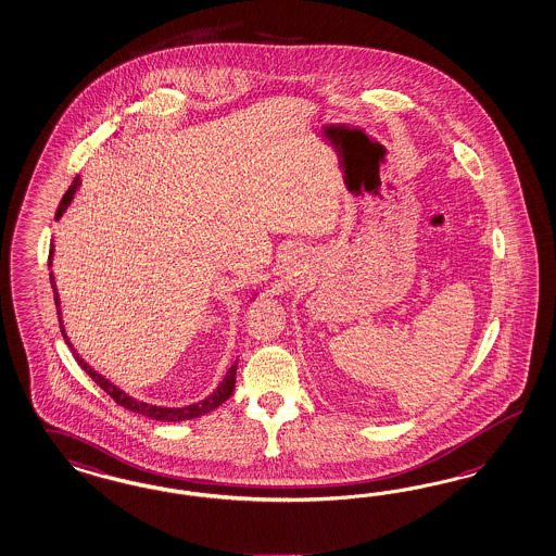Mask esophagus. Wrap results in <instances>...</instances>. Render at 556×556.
<instances>
[{
    "label": "esophagus",
    "instance_id": "obj_1",
    "mask_svg": "<svg viewBox=\"0 0 556 556\" xmlns=\"http://www.w3.org/2000/svg\"><path fill=\"white\" fill-rule=\"evenodd\" d=\"M288 262H290V260H288Z\"/></svg>",
    "mask_w": 556,
    "mask_h": 556
}]
</instances>
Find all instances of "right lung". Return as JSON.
Masks as SVG:
<instances>
[{
    "mask_svg": "<svg viewBox=\"0 0 556 556\" xmlns=\"http://www.w3.org/2000/svg\"><path fill=\"white\" fill-rule=\"evenodd\" d=\"M80 187V176H75V180H73V185L68 187V191L64 192L63 201H61V205L56 208V215H54V219L59 222L61 217H63L64 211L68 208L71 205V201L75 199V194L79 191ZM52 255H54V248H50V254H48V266H52ZM50 285H52V290H54V304H56V313H59V323H61V333H63L64 341H66V345L71 348L73 351V355H75V359L79 362L80 367L85 369V374H89V378L96 381L97 386L105 392V394H110V396L119 404V406H124L127 410H131V413L142 414V416H148V418H152V420H162V422H182V420H191V418H199V416H203V414L211 413V410H215L217 406H222L223 402L227 400V397L233 394V388H236V371H238V362L231 365L229 369H227V374H225V378L219 381V386L205 397V400H201V402H194V404H189V406H180V408H168V406H156V404H148V402H140V400H136V397L129 396L126 394L122 388H117L115 383L108 380L105 376H101L99 371H96L91 365L87 364L83 357H80L79 353L75 351L73 348V343L68 341V337L64 333V325L63 317H61V299H59V292H56V285H54V274L50 271Z\"/></svg>",
    "mask_w": 556,
    "mask_h": 556,
    "instance_id": "obj_1",
    "label": "right lung"
}]
</instances>
